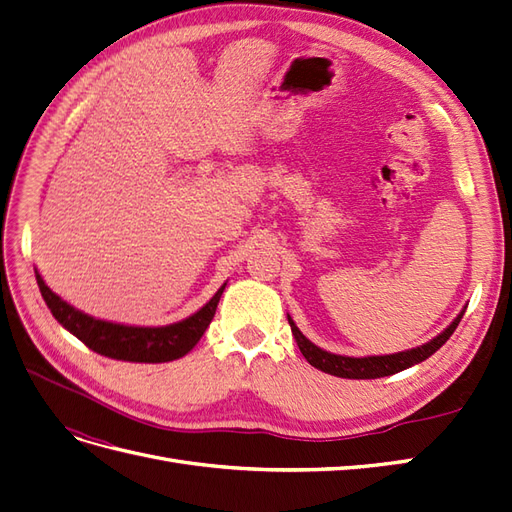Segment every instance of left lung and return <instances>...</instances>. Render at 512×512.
Listing matches in <instances>:
<instances>
[{"label":"left lung","instance_id":"left-lung-1","mask_svg":"<svg viewBox=\"0 0 512 512\" xmlns=\"http://www.w3.org/2000/svg\"><path fill=\"white\" fill-rule=\"evenodd\" d=\"M463 312L453 320V324L448 329H444L438 337H433L431 342L406 350V352H397V354H384V356H363V359H354V356H342V354H331L327 350H322L314 346L309 339L297 329V324L292 322L288 316L290 329L294 339H297V346L301 354L307 359L309 365H314L316 369L324 371V374H331L337 378H350V380H371V378H384L397 374V371H404L416 363H421L429 356L442 348L446 344V339L451 337L457 329V324L461 322Z\"/></svg>","mask_w":512,"mask_h":512}]
</instances>
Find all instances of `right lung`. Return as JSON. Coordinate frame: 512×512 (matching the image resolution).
Returning a JSON list of instances; mask_svg holds the SVG:
<instances>
[{"instance_id": "right-lung-1", "label": "right lung", "mask_w": 512, "mask_h": 512, "mask_svg": "<svg viewBox=\"0 0 512 512\" xmlns=\"http://www.w3.org/2000/svg\"><path fill=\"white\" fill-rule=\"evenodd\" d=\"M36 280L44 303L49 305L51 314L61 327L68 329L74 337H79L94 352L108 356V359L130 363H168L188 354L207 331L209 322L213 320L215 307H218L222 292L226 288L224 284L205 307H200L194 316L181 322L168 324V327H126V324L96 320L79 312V309H74L66 301H61L44 284L38 271Z\"/></svg>"}]
</instances>
